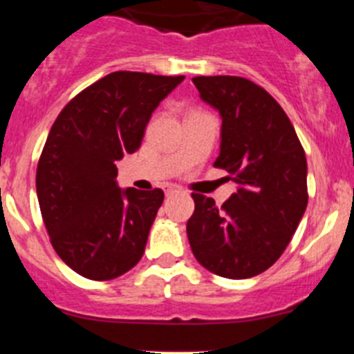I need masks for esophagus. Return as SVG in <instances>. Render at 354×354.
I'll return each instance as SVG.
<instances>
[{"instance_id":"34e87169","label":"esophagus","mask_w":354,"mask_h":354,"mask_svg":"<svg viewBox=\"0 0 354 354\" xmlns=\"http://www.w3.org/2000/svg\"><path fill=\"white\" fill-rule=\"evenodd\" d=\"M179 189H180L179 186H167L165 193H167V195H174V193H177V192H179Z\"/></svg>"}]
</instances>
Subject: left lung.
Instances as JSON below:
<instances>
[{"instance_id":"obj_1","label":"left lung","mask_w":354,"mask_h":354,"mask_svg":"<svg viewBox=\"0 0 354 354\" xmlns=\"http://www.w3.org/2000/svg\"><path fill=\"white\" fill-rule=\"evenodd\" d=\"M193 83L220 113L214 167L230 174L237 192L221 207L193 193L189 246L211 273L252 278L280 259L305 214V150L282 106L259 84L237 76H198Z\"/></svg>"}]
</instances>
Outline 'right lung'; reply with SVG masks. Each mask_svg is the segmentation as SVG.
<instances>
[{"label":"right lung","instance_id":"add662e5","mask_svg":"<svg viewBox=\"0 0 354 354\" xmlns=\"http://www.w3.org/2000/svg\"><path fill=\"white\" fill-rule=\"evenodd\" d=\"M184 76L118 71L77 93L58 115L37 167V196L58 257L90 280L138 264L161 189H122L115 161L140 149L159 102Z\"/></svg>","mask_w":354,"mask_h":354}]
</instances>
